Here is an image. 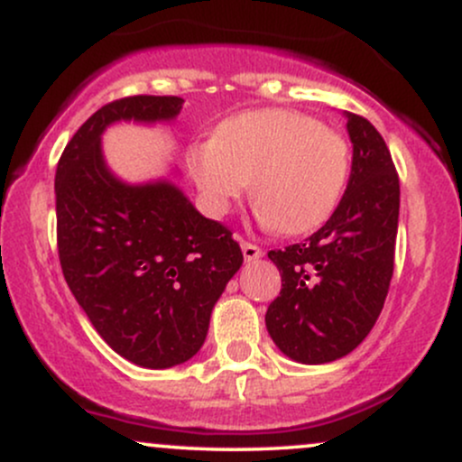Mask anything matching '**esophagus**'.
Listing matches in <instances>:
<instances>
[{"mask_svg": "<svg viewBox=\"0 0 462 462\" xmlns=\"http://www.w3.org/2000/svg\"><path fill=\"white\" fill-rule=\"evenodd\" d=\"M241 249H243V256H245L247 263L256 261V258H261L264 254L263 247L254 245V243H249V241H241Z\"/></svg>", "mask_w": 462, "mask_h": 462, "instance_id": "34e87169", "label": "esophagus"}]
</instances>
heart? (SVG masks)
Masks as SVG:
<instances>
[{
	"label": "heart",
	"mask_w": 462,
	"mask_h": 462,
	"mask_svg": "<svg viewBox=\"0 0 462 462\" xmlns=\"http://www.w3.org/2000/svg\"><path fill=\"white\" fill-rule=\"evenodd\" d=\"M187 169L210 217H224L252 180L258 217L284 235H306L341 204L352 171L343 132L289 108L227 116L213 139L193 143Z\"/></svg>",
	"instance_id": "heart-1"
}]
</instances>
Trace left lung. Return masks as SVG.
<instances>
[{"instance_id": "obj_1", "label": "left lung", "mask_w": 462, "mask_h": 462, "mask_svg": "<svg viewBox=\"0 0 462 462\" xmlns=\"http://www.w3.org/2000/svg\"><path fill=\"white\" fill-rule=\"evenodd\" d=\"M346 116L354 156L341 204L306 243L269 252L282 289L264 323L280 352L304 365L356 349L393 278L400 178L380 132L365 116Z\"/></svg>"}]
</instances>
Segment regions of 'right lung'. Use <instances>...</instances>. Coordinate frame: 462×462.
<instances>
[{"label": "right lung", "mask_w": 462, "mask_h": 462, "mask_svg": "<svg viewBox=\"0 0 462 462\" xmlns=\"http://www.w3.org/2000/svg\"><path fill=\"white\" fill-rule=\"evenodd\" d=\"M182 97L134 95L88 116L56 169L58 258L73 298L119 356L167 369L204 346L210 312L243 264L232 232L169 180L110 173L102 132L115 121H171Z\"/></svg>", "instance_id": "add662e5"}]
</instances>
